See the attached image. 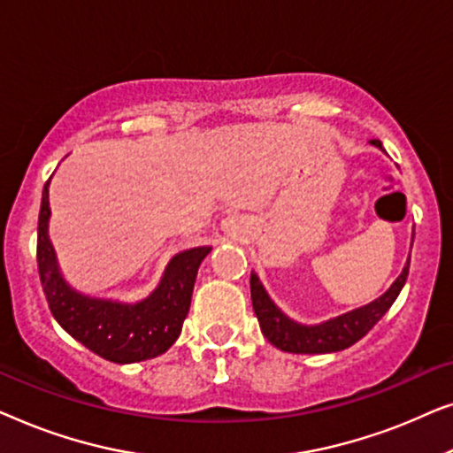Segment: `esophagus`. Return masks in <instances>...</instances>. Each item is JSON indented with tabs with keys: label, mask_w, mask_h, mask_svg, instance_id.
Masks as SVG:
<instances>
[{
	"label": "esophagus",
	"mask_w": 453,
	"mask_h": 453,
	"mask_svg": "<svg viewBox=\"0 0 453 453\" xmlns=\"http://www.w3.org/2000/svg\"><path fill=\"white\" fill-rule=\"evenodd\" d=\"M222 228H225L226 233H234L237 231V220H234L233 216H226V219L222 220Z\"/></svg>",
	"instance_id": "1"
}]
</instances>
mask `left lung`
Here are the masks:
<instances>
[{"label":"left lung","instance_id":"8db88e82","mask_svg":"<svg viewBox=\"0 0 453 453\" xmlns=\"http://www.w3.org/2000/svg\"><path fill=\"white\" fill-rule=\"evenodd\" d=\"M369 144L375 148H381L380 140H371ZM414 237V233H412ZM408 268H411V256L406 259L404 270L395 278L386 293L377 296L375 301L367 303V305L352 309L336 318L321 321V324H299V321L290 319L274 301L270 299V295L265 293L264 284L259 282L256 272H251L250 287H251V303L253 311L257 315L259 327L262 334L268 338L270 344H274L276 349L284 352H295V355H326V352H338L344 350L358 342L383 315L388 313V309L394 305V301L398 299L402 287L406 284Z\"/></svg>","mask_w":453,"mask_h":453}]
</instances>
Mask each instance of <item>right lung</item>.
I'll return each mask as SVG.
<instances>
[{"instance_id":"add662e5","label":"right lung","mask_w":453,"mask_h":453,"mask_svg":"<svg viewBox=\"0 0 453 453\" xmlns=\"http://www.w3.org/2000/svg\"><path fill=\"white\" fill-rule=\"evenodd\" d=\"M49 181L41 200L36 262L53 318L72 338L111 363L127 365L163 355L181 334L197 268L212 247H191L173 256L158 287L135 303L84 295L61 274L49 239Z\"/></svg>"}]
</instances>
